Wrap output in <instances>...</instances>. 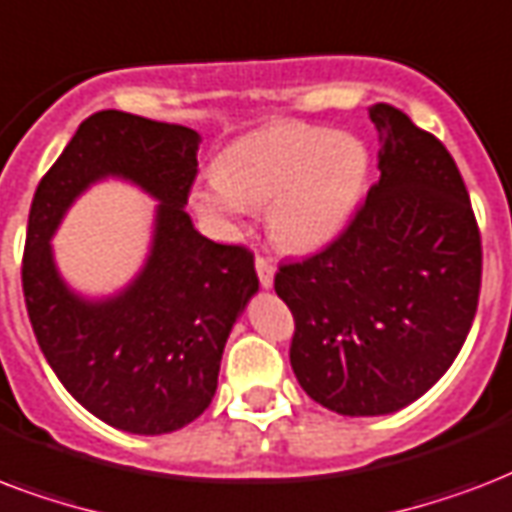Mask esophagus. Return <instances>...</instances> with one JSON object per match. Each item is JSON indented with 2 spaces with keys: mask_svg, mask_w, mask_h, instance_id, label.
<instances>
[{
  "mask_svg": "<svg viewBox=\"0 0 512 512\" xmlns=\"http://www.w3.org/2000/svg\"><path fill=\"white\" fill-rule=\"evenodd\" d=\"M256 275H259V283L264 288H272V283H275V264L264 259V256H256Z\"/></svg>",
  "mask_w": 512,
  "mask_h": 512,
  "instance_id": "1",
  "label": "esophagus"
}]
</instances>
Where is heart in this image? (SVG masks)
I'll return each mask as SVG.
<instances>
[{
    "mask_svg": "<svg viewBox=\"0 0 512 512\" xmlns=\"http://www.w3.org/2000/svg\"><path fill=\"white\" fill-rule=\"evenodd\" d=\"M368 149L350 133L283 120L237 138L216 173L192 189V208L227 229L267 208V232L285 251L307 253L342 235L368 181Z\"/></svg>",
    "mask_w": 512,
    "mask_h": 512,
    "instance_id": "obj_1",
    "label": "heart"
}]
</instances>
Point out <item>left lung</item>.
<instances>
[{
	"instance_id": "obj_1",
	"label": "left lung",
	"mask_w": 512,
	"mask_h": 512,
	"mask_svg": "<svg viewBox=\"0 0 512 512\" xmlns=\"http://www.w3.org/2000/svg\"><path fill=\"white\" fill-rule=\"evenodd\" d=\"M379 181L334 243L283 264L301 390L342 417H382L422 398L462 350L481 291V235L457 162L390 104Z\"/></svg>"
}]
</instances>
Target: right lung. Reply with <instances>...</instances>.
Returning a JSON list of instances; mask_svg holds the SVG:
<instances>
[{
  "instance_id": "1",
  "label": "right lung",
  "mask_w": 512,
  "mask_h": 512,
  "mask_svg": "<svg viewBox=\"0 0 512 512\" xmlns=\"http://www.w3.org/2000/svg\"><path fill=\"white\" fill-rule=\"evenodd\" d=\"M200 133L95 112L31 200L23 296L47 363L71 398L133 435L181 430L211 406L229 331L259 291L253 253L202 237L184 211ZM122 177L158 200L150 256L114 297L90 300L57 272L49 240L79 193Z\"/></svg>"
}]
</instances>
